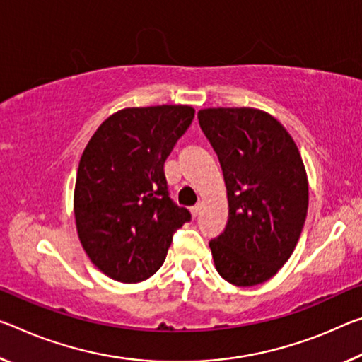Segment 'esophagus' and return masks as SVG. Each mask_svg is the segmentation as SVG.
<instances>
[{"mask_svg":"<svg viewBox=\"0 0 362 362\" xmlns=\"http://www.w3.org/2000/svg\"><path fill=\"white\" fill-rule=\"evenodd\" d=\"M199 209H202V206H199V204L193 206V208H192V216H193V217H197V216L199 214Z\"/></svg>","mask_w":362,"mask_h":362,"instance_id":"1","label":"esophagus"}]
</instances>
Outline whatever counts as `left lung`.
Listing matches in <instances>:
<instances>
[{"instance_id": "left-lung-1", "label": "left lung", "mask_w": 362, "mask_h": 362, "mask_svg": "<svg viewBox=\"0 0 362 362\" xmlns=\"http://www.w3.org/2000/svg\"><path fill=\"white\" fill-rule=\"evenodd\" d=\"M199 127L219 158L228 221L211 240L223 280L253 286L290 259L308 214V175L296 143L271 114L255 107L198 111Z\"/></svg>"}]
</instances>
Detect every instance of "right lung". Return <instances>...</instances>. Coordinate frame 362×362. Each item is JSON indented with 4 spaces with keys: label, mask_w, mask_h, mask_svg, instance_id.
I'll return each mask as SVG.
<instances>
[{
    "label": "right lung",
    "mask_w": 362,
    "mask_h": 362,
    "mask_svg": "<svg viewBox=\"0 0 362 362\" xmlns=\"http://www.w3.org/2000/svg\"><path fill=\"white\" fill-rule=\"evenodd\" d=\"M193 117L192 106L125 107L85 146L74 190L77 233L90 261L112 280L150 279L172 235L192 219L169 198L164 163Z\"/></svg>",
    "instance_id": "right-lung-1"
}]
</instances>
